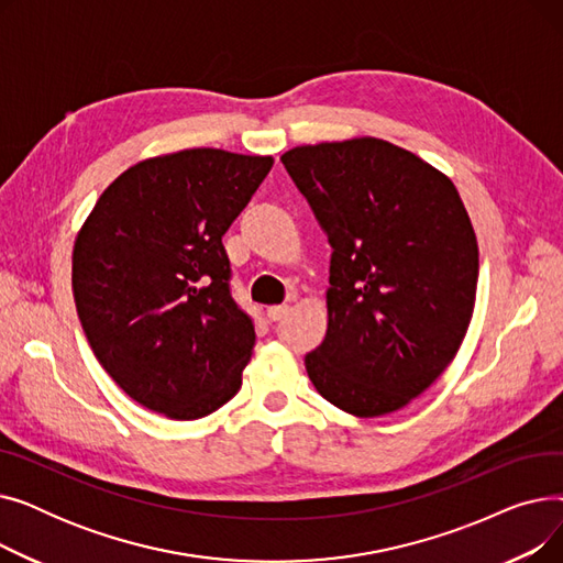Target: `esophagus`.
<instances>
[{"instance_id":"1","label":"esophagus","mask_w":563,"mask_h":563,"mask_svg":"<svg viewBox=\"0 0 563 563\" xmlns=\"http://www.w3.org/2000/svg\"><path fill=\"white\" fill-rule=\"evenodd\" d=\"M287 312H289V306H272V308H266V317H269L272 321H280Z\"/></svg>"}]
</instances>
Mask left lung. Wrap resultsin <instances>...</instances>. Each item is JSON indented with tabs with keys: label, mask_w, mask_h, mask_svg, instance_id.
Segmentation results:
<instances>
[{
	"label": "left lung",
	"mask_w": 563,
	"mask_h": 563,
	"mask_svg": "<svg viewBox=\"0 0 563 563\" xmlns=\"http://www.w3.org/2000/svg\"><path fill=\"white\" fill-rule=\"evenodd\" d=\"M327 232L329 331L306 356L317 393L356 418L404 408L448 369L475 310L479 249L438 168L383 139L287 151Z\"/></svg>",
	"instance_id": "left-lung-1"
}]
</instances>
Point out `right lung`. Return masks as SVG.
<instances>
[{
    "label": "right lung",
    "mask_w": 563,
    "mask_h": 563,
    "mask_svg": "<svg viewBox=\"0 0 563 563\" xmlns=\"http://www.w3.org/2000/svg\"><path fill=\"white\" fill-rule=\"evenodd\" d=\"M272 157L191 147L134 164L104 189L73 249L75 306L98 363L170 420L242 388L253 319L230 289L223 234Z\"/></svg>",
    "instance_id": "add662e5"
}]
</instances>
